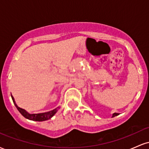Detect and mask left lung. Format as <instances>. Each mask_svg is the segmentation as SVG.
Masks as SVG:
<instances>
[{
  "label": "left lung",
  "instance_id": "obj_1",
  "mask_svg": "<svg viewBox=\"0 0 149 149\" xmlns=\"http://www.w3.org/2000/svg\"><path fill=\"white\" fill-rule=\"evenodd\" d=\"M118 113H113V114H112V118L115 117V116H118Z\"/></svg>",
  "mask_w": 149,
  "mask_h": 149
}]
</instances>
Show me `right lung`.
<instances>
[{"label":"right lung","instance_id":"1","mask_svg":"<svg viewBox=\"0 0 149 149\" xmlns=\"http://www.w3.org/2000/svg\"><path fill=\"white\" fill-rule=\"evenodd\" d=\"M12 99H13V102H14L15 106L16 107L17 109L20 112V113L22 114L24 117L26 118L31 120H33V121H45V120H47L50 119L52 117L54 114L56 113L58 111V109H59V107H58L56 109H53L52 111H49L47 112H45V113H29V112H27L25 109H22V108L19 107L17 105L16 102H15L14 97H13V95H11Z\"/></svg>","mask_w":149,"mask_h":149}]
</instances>
